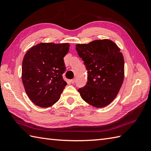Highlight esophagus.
<instances>
[{"label":"esophagus","instance_id":"1","mask_svg":"<svg viewBox=\"0 0 151 151\" xmlns=\"http://www.w3.org/2000/svg\"><path fill=\"white\" fill-rule=\"evenodd\" d=\"M70 83H71V84H74V83L75 82V79L74 78V79H72V80H70Z\"/></svg>","mask_w":151,"mask_h":151}]
</instances>
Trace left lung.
I'll use <instances>...</instances> for the list:
<instances>
[{
  "label": "left lung",
  "mask_w": 151,
  "mask_h": 151,
  "mask_svg": "<svg viewBox=\"0 0 151 151\" xmlns=\"http://www.w3.org/2000/svg\"><path fill=\"white\" fill-rule=\"evenodd\" d=\"M78 56L88 70V82L78 89L82 99L94 107L110 104L124 80V62L120 49L110 40L76 45Z\"/></svg>",
  "instance_id": "left-lung-1"
}]
</instances>
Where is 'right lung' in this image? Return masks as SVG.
Returning a JSON list of instances; mask_svg holds the SVG:
<instances>
[{"instance_id":"add662e5","label":"right lung","mask_w":151,"mask_h":151,"mask_svg":"<svg viewBox=\"0 0 151 151\" xmlns=\"http://www.w3.org/2000/svg\"><path fill=\"white\" fill-rule=\"evenodd\" d=\"M69 43H41L27 51L22 63V81L28 97L38 106L50 107L59 100L67 82L63 58Z\"/></svg>"}]
</instances>
